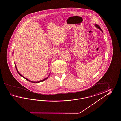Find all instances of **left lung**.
Here are the masks:
<instances>
[{
    "instance_id": "1",
    "label": "left lung",
    "mask_w": 121,
    "mask_h": 121,
    "mask_svg": "<svg viewBox=\"0 0 121 121\" xmlns=\"http://www.w3.org/2000/svg\"><path fill=\"white\" fill-rule=\"evenodd\" d=\"M95 27L97 28H99V29H100V30L101 31H102V32H103V31H102V29L99 26H98V25H97V24H95Z\"/></svg>"
}]
</instances>
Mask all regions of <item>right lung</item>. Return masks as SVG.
I'll use <instances>...</instances> for the list:
<instances>
[{
    "instance_id": "right-lung-1",
    "label": "right lung",
    "mask_w": 121,
    "mask_h": 121,
    "mask_svg": "<svg viewBox=\"0 0 121 121\" xmlns=\"http://www.w3.org/2000/svg\"><path fill=\"white\" fill-rule=\"evenodd\" d=\"M15 67H16V70H17V72H18V74H19V75H20L21 77H23L24 78H25L26 80H28V81H29V82H33V83H39V82H43V81H44V80H47V79L48 78L49 76H50V73L49 75H48V77H46V78L44 79V80H40V81H37V82H35V81H31V80H28V79L26 78V77H23L22 75L20 73H19V72H18V69H17V67H16V64H15Z\"/></svg>"
}]
</instances>
